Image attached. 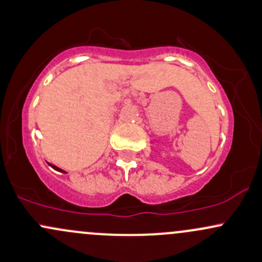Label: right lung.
Returning a JSON list of instances; mask_svg holds the SVG:
<instances>
[{
    "label": "right lung",
    "instance_id": "1",
    "mask_svg": "<svg viewBox=\"0 0 262 262\" xmlns=\"http://www.w3.org/2000/svg\"><path fill=\"white\" fill-rule=\"evenodd\" d=\"M50 166H51V167L53 168V170H56V171H60V172H63V173H66V171H63V170H61V168H58L57 166H55V165H51V164H49Z\"/></svg>",
    "mask_w": 262,
    "mask_h": 262
}]
</instances>
